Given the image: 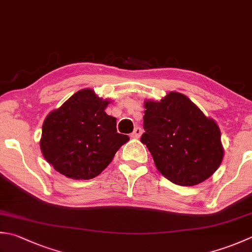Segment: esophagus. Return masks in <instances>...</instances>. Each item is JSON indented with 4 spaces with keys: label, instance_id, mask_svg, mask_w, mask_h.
<instances>
[{
    "label": "esophagus",
    "instance_id": "obj_1",
    "mask_svg": "<svg viewBox=\"0 0 252 252\" xmlns=\"http://www.w3.org/2000/svg\"><path fill=\"white\" fill-rule=\"evenodd\" d=\"M142 129L141 127H139V126H136L135 129H134V131H133L132 133H131V137L132 139H139V137L141 136V134H142Z\"/></svg>",
    "mask_w": 252,
    "mask_h": 252
}]
</instances>
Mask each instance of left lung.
I'll use <instances>...</instances> for the list:
<instances>
[{"instance_id": "1", "label": "left lung", "mask_w": 252, "mask_h": 252, "mask_svg": "<svg viewBox=\"0 0 252 252\" xmlns=\"http://www.w3.org/2000/svg\"><path fill=\"white\" fill-rule=\"evenodd\" d=\"M144 106L141 142L165 178L178 186H194L214 174L224 150L213 120L180 93L171 92Z\"/></svg>"}]
</instances>
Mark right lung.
Segmentation results:
<instances>
[{
  "mask_svg": "<svg viewBox=\"0 0 252 252\" xmlns=\"http://www.w3.org/2000/svg\"><path fill=\"white\" fill-rule=\"evenodd\" d=\"M108 103L94 91L82 90L49 113L40 149L57 171L72 179L95 178L129 141L117 132L116 118L105 112Z\"/></svg>",
  "mask_w": 252,
  "mask_h": 252,
  "instance_id": "obj_1",
  "label": "right lung"
}]
</instances>
